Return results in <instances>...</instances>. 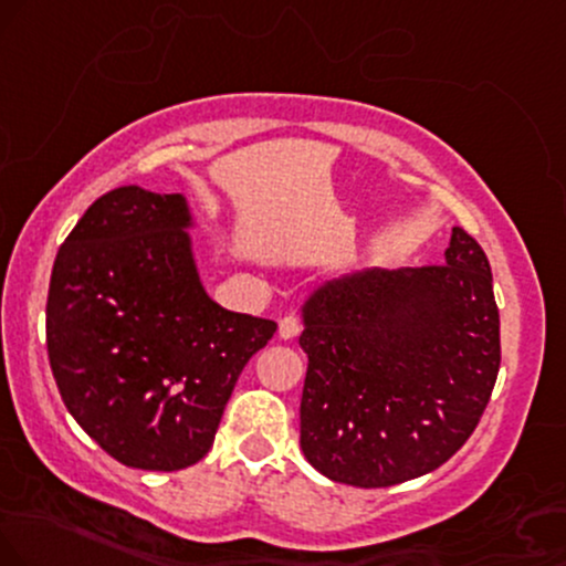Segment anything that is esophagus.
Returning <instances> with one entry per match:
<instances>
[{"instance_id": "obj_1", "label": "esophagus", "mask_w": 566, "mask_h": 566, "mask_svg": "<svg viewBox=\"0 0 566 566\" xmlns=\"http://www.w3.org/2000/svg\"><path fill=\"white\" fill-rule=\"evenodd\" d=\"M302 333V317L298 315H285L281 319V338H296Z\"/></svg>"}]
</instances>
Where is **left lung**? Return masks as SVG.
<instances>
[{
  "label": "left lung",
  "instance_id": "left-lung-1",
  "mask_svg": "<svg viewBox=\"0 0 566 566\" xmlns=\"http://www.w3.org/2000/svg\"><path fill=\"white\" fill-rule=\"evenodd\" d=\"M302 451L354 488L428 475L467 443L501 367L491 264L453 228L443 264L359 272L304 306Z\"/></svg>",
  "mask_w": 566,
  "mask_h": 566
}]
</instances>
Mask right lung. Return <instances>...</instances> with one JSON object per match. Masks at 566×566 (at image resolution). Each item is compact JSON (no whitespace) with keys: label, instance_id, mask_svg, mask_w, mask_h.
I'll use <instances>...</instances> for the list:
<instances>
[{"label":"right lung","instance_id":"1","mask_svg":"<svg viewBox=\"0 0 566 566\" xmlns=\"http://www.w3.org/2000/svg\"><path fill=\"white\" fill-rule=\"evenodd\" d=\"M186 226L180 193L115 188L70 230L49 281L46 352L62 401L136 470L205 459L241 369L277 331L205 294Z\"/></svg>","mask_w":566,"mask_h":566}]
</instances>
